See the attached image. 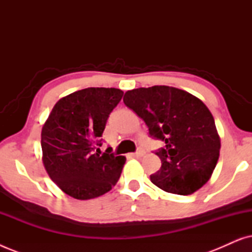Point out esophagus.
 <instances>
[{
	"label": "esophagus",
	"mask_w": 252,
	"mask_h": 252,
	"mask_svg": "<svg viewBox=\"0 0 252 252\" xmlns=\"http://www.w3.org/2000/svg\"><path fill=\"white\" fill-rule=\"evenodd\" d=\"M144 155V151H142V150H139V151H136L135 154H132V157H142Z\"/></svg>",
	"instance_id": "obj_1"
}]
</instances>
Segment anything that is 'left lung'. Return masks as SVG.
Wrapping results in <instances>:
<instances>
[{"label":"left lung","instance_id":"1","mask_svg":"<svg viewBox=\"0 0 252 252\" xmlns=\"http://www.w3.org/2000/svg\"><path fill=\"white\" fill-rule=\"evenodd\" d=\"M124 103L141 117L151 136L165 142L156 153L161 167L150 180L161 190L190 195L211 178L220 136L204 103L182 89L153 86L125 93Z\"/></svg>","mask_w":252,"mask_h":252}]
</instances>
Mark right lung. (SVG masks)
<instances>
[{
  "label": "right lung",
  "instance_id": "obj_1",
  "mask_svg": "<svg viewBox=\"0 0 252 252\" xmlns=\"http://www.w3.org/2000/svg\"><path fill=\"white\" fill-rule=\"evenodd\" d=\"M124 92L86 88L62 97L42 126V161L48 175L65 194L91 199L110 191L119 180L125 156L111 148L101 155L98 139Z\"/></svg>",
  "mask_w": 252,
  "mask_h": 252
}]
</instances>
